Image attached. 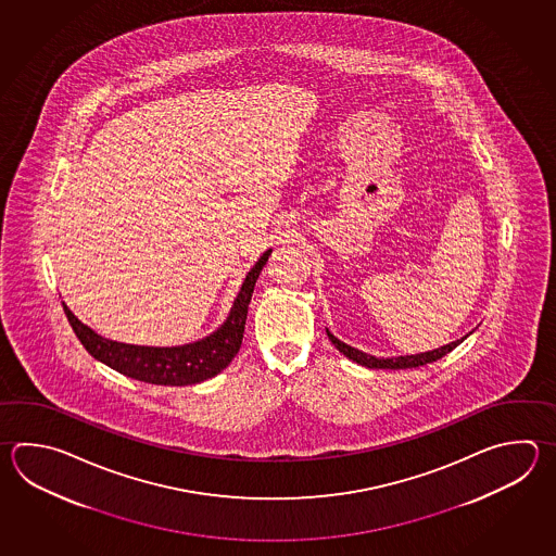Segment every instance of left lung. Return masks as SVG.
<instances>
[{
  "mask_svg": "<svg viewBox=\"0 0 556 556\" xmlns=\"http://www.w3.org/2000/svg\"><path fill=\"white\" fill-rule=\"evenodd\" d=\"M327 334H329L330 342L346 358H351L352 363L361 364V366H366V368H384V370H404V368H416V366H424V364L435 363V361H440L442 356H445L447 352L454 351L459 342H464L467 339V337H464V339L455 340V342H450V344L440 346L435 351L419 352V354H408V356H392V358H376V356H370V354L358 351V349H354L351 344L337 339L334 334H330L329 329H327Z\"/></svg>",
  "mask_w": 556,
  "mask_h": 556,
  "instance_id": "1",
  "label": "left lung"
}]
</instances>
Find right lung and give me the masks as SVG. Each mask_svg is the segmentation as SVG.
<instances>
[{
  "label": "right lung",
  "mask_w": 556,
  "mask_h": 556,
  "mask_svg": "<svg viewBox=\"0 0 556 556\" xmlns=\"http://www.w3.org/2000/svg\"><path fill=\"white\" fill-rule=\"evenodd\" d=\"M269 255H271V250L265 251L260 261L251 267V271L245 275L243 285L239 289L238 296H236L224 325L214 330L212 334L190 342V344L138 346V344H126V342L104 339L101 334H97L91 327L83 325L65 303H63V308H65V315H67L75 334L79 337L80 344L89 351L92 358L111 366L116 372L140 380V382H148V384H200L207 378L219 375L238 354L241 340H243L248 308H250L255 281L260 277L261 269L269 260Z\"/></svg>",
  "instance_id": "1"
}]
</instances>
